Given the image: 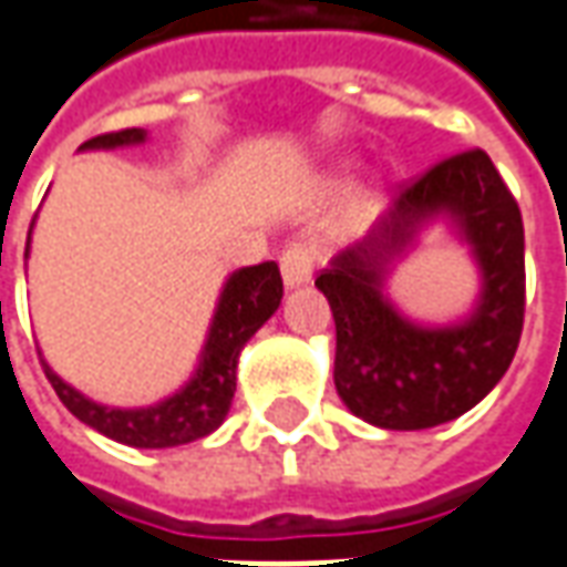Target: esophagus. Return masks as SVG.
Instances as JSON below:
<instances>
[{
	"label": "esophagus",
	"instance_id": "1",
	"mask_svg": "<svg viewBox=\"0 0 567 567\" xmlns=\"http://www.w3.org/2000/svg\"><path fill=\"white\" fill-rule=\"evenodd\" d=\"M282 279L288 288H298L313 279V251L307 245H291L282 251Z\"/></svg>",
	"mask_w": 567,
	"mask_h": 567
}]
</instances>
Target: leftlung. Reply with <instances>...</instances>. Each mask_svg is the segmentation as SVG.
Returning <instances> with one entry per match:
<instances>
[{
  "mask_svg": "<svg viewBox=\"0 0 567 567\" xmlns=\"http://www.w3.org/2000/svg\"><path fill=\"white\" fill-rule=\"evenodd\" d=\"M446 221L470 248L482 291L456 323L429 327L395 310L386 279L417 235ZM334 316V388L375 429L422 431L460 419L506 375L525 322V226L481 148L437 161L400 188L388 214L319 272Z\"/></svg>",
  "mask_w": 567,
  "mask_h": 567,
  "instance_id": "8db88e82",
  "label": "left lung"
}]
</instances>
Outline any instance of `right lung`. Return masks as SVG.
<instances>
[{
  "label": "right lung",
  "instance_id": "obj_1",
  "mask_svg": "<svg viewBox=\"0 0 567 567\" xmlns=\"http://www.w3.org/2000/svg\"><path fill=\"white\" fill-rule=\"evenodd\" d=\"M148 138L145 130H121L105 133L80 145V152L95 148H123V145H142ZM33 233V226H30ZM30 248V241H27ZM282 303V276L279 267L267 260L257 267L235 269L219 291L217 310L207 329L198 365L192 379L176 394L157 400L152 406H105L86 394H80L68 381L58 375L52 365L42 360L45 379L52 381L58 400L71 410L83 425H90L111 441L138 450H164V446L192 444L207 437L210 431L223 425L235 396V369L238 353L254 338V332L267 322L269 316Z\"/></svg>",
  "mask_w": 567,
  "mask_h": 567
}]
</instances>
